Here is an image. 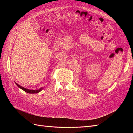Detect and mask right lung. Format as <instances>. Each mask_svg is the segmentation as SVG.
<instances>
[{
	"label": "right lung",
	"instance_id": "1",
	"mask_svg": "<svg viewBox=\"0 0 133 133\" xmlns=\"http://www.w3.org/2000/svg\"><path fill=\"white\" fill-rule=\"evenodd\" d=\"M15 83L16 84V85H17L18 86V87H19V88H21V89L23 90L24 91L26 92H28V93H30V94H34V93H38V92L41 91L42 89H43V88H41V89H38V90H30V89H26V88H24L23 87H21V85H19V84H18L17 83Z\"/></svg>",
	"mask_w": 133,
	"mask_h": 133
}]
</instances>
